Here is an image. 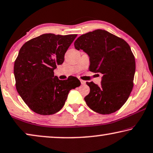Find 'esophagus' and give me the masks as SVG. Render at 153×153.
I'll return each mask as SVG.
<instances>
[{"label":"esophagus","mask_w":153,"mask_h":153,"mask_svg":"<svg viewBox=\"0 0 153 153\" xmlns=\"http://www.w3.org/2000/svg\"><path fill=\"white\" fill-rule=\"evenodd\" d=\"M80 82H81L82 85H85L86 84V81H84V80H82V79H80Z\"/></svg>","instance_id":"1"}]
</instances>
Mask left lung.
<instances>
[{
	"instance_id": "left-lung-1",
	"label": "left lung",
	"mask_w": 153,
	"mask_h": 153,
	"mask_svg": "<svg viewBox=\"0 0 153 153\" xmlns=\"http://www.w3.org/2000/svg\"><path fill=\"white\" fill-rule=\"evenodd\" d=\"M74 46L89 57V71L102 74L100 86L87 82L90 88L85 98L88 107L101 114L119 110L133 88L136 64L130 46L109 32L96 30L79 36Z\"/></svg>"
}]
</instances>
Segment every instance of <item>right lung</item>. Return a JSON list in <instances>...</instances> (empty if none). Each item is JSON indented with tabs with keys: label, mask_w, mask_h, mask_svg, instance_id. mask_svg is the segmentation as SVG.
I'll list each match as a JSON object with an SVG mask.
<instances>
[{
	"label": "right lung",
	"mask_w": 153,
	"mask_h": 153,
	"mask_svg": "<svg viewBox=\"0 0 153 153\" xmlns=\"http://www.w3.org/2000/svg\"><path fill=\"white\" fill-rule=\"evenodd\" d=\"M77 34H44L23 44L14 62L16 88L30 109L41 115L57 113L65 104L70 90L80 85L76 77L60 80L54 76L57 65Z\"/></svg>",
	"instance_id": "add662e5"
}]
</instances>
